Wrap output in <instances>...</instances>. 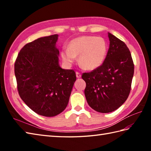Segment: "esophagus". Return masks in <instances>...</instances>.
I'll list each match as a JSON object with an SVG mask.
<instances>
[{
  "mask_svg": "<svg viewBox=\"0 0 151 151\" xmlns=\"http://www.w3.org/2000/svg\"><path fill=\"white\" fill-rule=\"evenodd\" d=\"M76 77H77V78H81V73H80L79 72H76Z\"/></svg>",
  "mask_w": 151,
  "mask_h": 151,
  "instance_id": "1",
  "label": "esophagus"
}]
</instances>
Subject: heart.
Listing matches in <instances>:
<instances>
[{
    "mask_svg": "<svg viewBox=\"0 0 151 151\" xmlns=\"http://www.w3.org/2000/svg\"><path fill=\"white\" fill-rule=\"evenodd\" d=\"M106 41L101 37L85 36L70 41L68 49L63 48L61 52L62 58L67 65H70L78 57L79 63L88 70L100 67L108 52Z\"/></svg>",
    "mask_w": 151,
    "mask_h": 151,
    "instance_id": "obj_1",
    "label": "heart"
}]
</instances>
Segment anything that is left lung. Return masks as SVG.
Returning <instances> with one entry per match:
<instances>
[{
  "label": "left lung",
  "instance_id": "obj_1",
  "mask_svg": "<svg viewBox=\"0 0 151 151\" xmlns=\"http://www.w3.org/2000/svg\"><path fill=\"white\" fill-rule=\"evenodd\" d=\"M108 34L110 47L98 68L84 73V93L88 104L101 113H110L126 101L131 90L134 65L129 48L123 41Z\"/></svg>",
  "mask_w": 151,
  "mask_h": 151
}]
</instances>
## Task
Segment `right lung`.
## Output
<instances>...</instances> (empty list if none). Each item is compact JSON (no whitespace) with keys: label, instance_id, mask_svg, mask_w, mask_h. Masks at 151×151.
<instances>
[{"label":"right lung","instance_id":"obj_1","mask_svg":"<svg viewBox=\"0 0 151 151\" xmlns=\"http://www.w3.org/2000/svg\"><path fill=\"white\" fill-rule=\"evenodd\" d=\"M57 34L40 37L21 49L14 65L19 95L36 114L53 117L68 104L76 74L58 64Z\"/></svg>","mask_w":151,"mask_h":151}]
</instances>
